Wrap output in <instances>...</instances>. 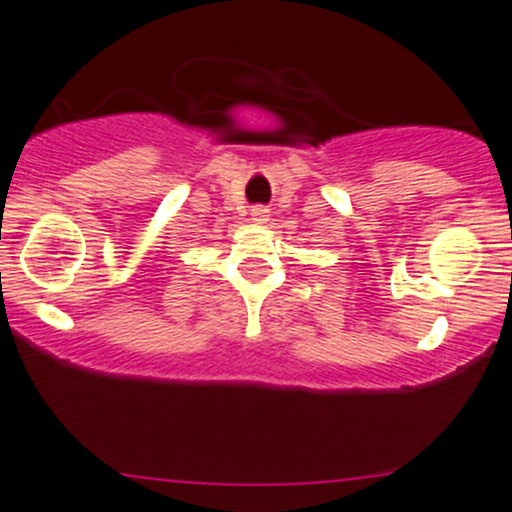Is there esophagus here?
Listing matches in <instances>:
<instances>
[{"label":"esophagus","mask_w":512,"mask_h":512,"mask_svg":"<svg viewBox=\"0 0 512 512\" xmlns=\"http://www.w3.org/2000/svg\"><path fill=\"white\" fill-rule=\"evenodd\" d=\"M251 216H254V221H258V224H263V221L268 219V209L266 206H254V209H251Z\"/></svg>","instance_id":"esophagus-1"}]
</instances>
